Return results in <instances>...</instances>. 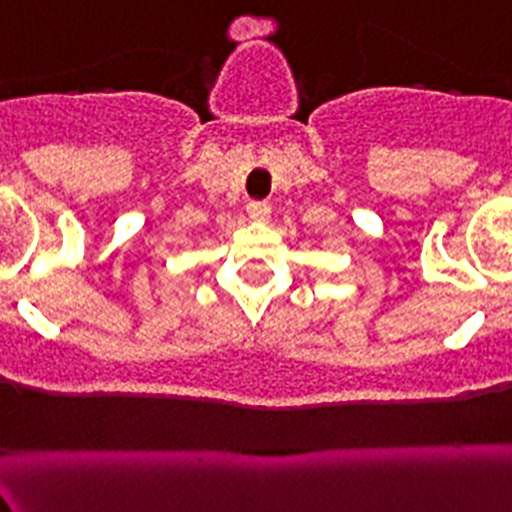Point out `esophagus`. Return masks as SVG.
<instances>
[{
  "label": "esophagus",
  "mask_w": 512,
  "mask_h": 512,
  "mask_svg": "<svg viewBox=\"0 0 512 512\" xmlns=\"http://www.w3.org/2000/svg\"><path fill=\"white\" fill-rule=\"evenodd\" d=\"M246 211L253 221H266L271 216V206L266 201H251L246 206Z\"/></svg>",
  "instance_id": "34e87169"
}]
</instances>
